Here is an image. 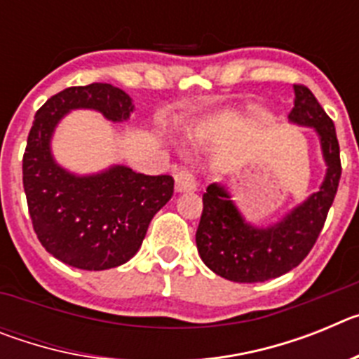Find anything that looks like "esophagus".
Segmentation results:
<instances>
[{
	"label": "esophagus",
	"instance_id": "1",
	"mask_svg": "<svg viewBox=\"0 0 359 359\" xmlns=\"http://www.w3.org/2000/svg\"><path fill=\"white\" fill-rule=\"evenodd\" d=\"M176 180V192H194L198 189V183H196V177L189 172V170H180L174 176Z\"/></svg>",
	"mask_w": 359,
	"mask_h": 359
}]
</instances>
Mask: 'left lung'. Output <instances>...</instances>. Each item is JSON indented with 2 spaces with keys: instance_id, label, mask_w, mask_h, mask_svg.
I'll return each instance as SVG.
<instances>
[{
  "instance_id": "obj_1",
  "label": "left lung",
  "mask_w": 359,
  "mask_h": 359,
  "mask_svg": "<svg viewBox=\"0 0 359 359\" xmlns=\"http://www.w3.org/2000/svg\"><path fill=\"white\" fill-rule=\"evenodd\" d=\"M290 122L315 129L325 161L318 192L287 212L280 221L255 226L244 219L223 185L212 183L203 194V214L196 231L201 261L231 282H264L297 268L315 246L341 176L340 145L332 120L309 88L293 86Z\"/></svg>"
}]
</instances>
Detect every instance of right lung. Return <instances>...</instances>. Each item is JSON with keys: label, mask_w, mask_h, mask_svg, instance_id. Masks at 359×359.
Returning <instances> with one entry per match:
<instances>
[{"label": "right lung", "mask_w": 359, "mask_h": 359, "mask_svg": "<svg viewBox=\"0 0 359 359\" xmlns=\"http://www.w3.org/2000/svg\"><path fill=\"white\" fill-rule=\"evenodd\" d=\"M73 109L126 122L135 106L126 91L102 82L48 98L36 113L23 156L28 212L37 239L55 259L88 271L116 268L140 250L151 219L172 198L174 180L126 165L86 176L66 170L53 158L52 136Z\"/></svg>", "instance_id": "obj_1"}]
</instances>
